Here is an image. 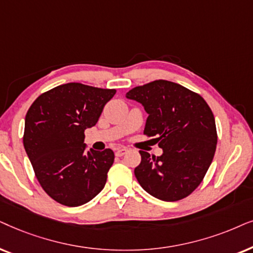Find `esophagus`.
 <instances>
[{"instance_id": "34e87169", "label": "esophagus", "mask_w": 253, "mask_h": 253, "mask_svg": "<svg viewBox=\"0 0 253 253\" xmlns=\"http://www.w3.org/2000/svg\"><path fill=\"white\" fill-rule=\"evenodd\" d=\"M126 153H127L126 148H120V149H118V150L116 151V156L120 157V156H123V155H125Z\"/></svg>"}]
</instances>
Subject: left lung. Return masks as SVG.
<instances>
[{"mask_svg": "<svg viewBox=\"0 0 253 253\" xmlns=\"http://www.w3.org/2000/svg\"><path fill=\"white\" fill-rule=\"evenodd\" d=\"M126 97L142 104L148 113L143 133L156 136L163 149L157 157L140 150L137 181L160 200L184 199L203 181L216 149L211 107L200 95L166 80L133 87Z\"/></svg>", "mask_w": 253, "mask_h": 253, "instance_id": "1", "label": "left lung"}]
</instances>
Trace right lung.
I'll list each match as a JSON object with an SVG mask.
<instances>
[{
    "label": "right lung",
    "instance_id": "right-lung-1",
    "mask_svg": "<svg viewBox=\"0 0 253 253\" xmlns=\"http://www.w3.org/2000/svg\"><path fill=\"white\" fill-rule=\"evenodd\" d=\"M114 95V89L67 83L30 106L23 143L40 186L56 203L81 206L105 186L114 153L86 151L84 130L95 126Z\"/></svg>",
    "mask_w": 253,
    "mask_h": 253
}]
</instances>
